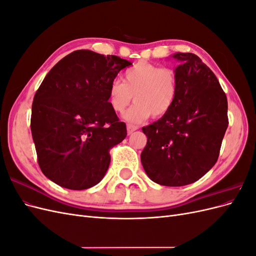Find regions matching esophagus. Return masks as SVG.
Masks as SVG:
<instances>
[{"instance_id":"34e87169","label":"esophagus","mask_w":256,"mask_h":256,"mask_svg":"<svg viewBox=\"0 0 256 256\" xmlns=\"http://www.w3.org/2000/svg\"><path fill=\"white\" fill-rule=\"evenodd\" d=\"M138 130V127L134 126V125H131V124H129V125H127V132L128 134H131L134 132V131Z\"/></svg>"}]
</instances>
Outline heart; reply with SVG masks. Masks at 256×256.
<instances>
[{
    "instance_id": "b5f03b06",
    "label": "heart",
    "mask_w": 256,
    "mask_h": 256,
    "mask_svg": "<svg viewBox=\"0 0 256 256\" xmlns=\"http://www.w3.org/2000/svg\"><path fill=\"white\" fill-rule=\"evenodd\" d=\"M178 92L176 72L171 68L160 67L140 60L129 67L122 74V82L114 80L108 90V102L115 113H122L126 120L140 122L152 115L160 118L172 109Z\"/></svg>"
}]
</instances>
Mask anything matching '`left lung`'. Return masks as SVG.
Returning <instances> with one entry per match:
<instances>
[{
  "label": "left lung",
  "instance_id": "obj_1",
  "mask_svg": "<svg viewBox=\"0 0 256 256\" xmlns=\"http://www.w3.org/2000/svg\"><path fill=\"white\" fill-rule=\"evenodd\" d=\"M178 92L172 109L143 127L141 162L150 180L168 187L198 180L219 157L228 126V99L214 74L193 53L173 54Z\"/></svg>",
  "mask_w": 256,
  "mask_h": 256
}]
</instances>
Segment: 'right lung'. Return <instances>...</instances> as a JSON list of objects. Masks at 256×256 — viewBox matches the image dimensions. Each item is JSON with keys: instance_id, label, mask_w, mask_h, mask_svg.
I'll use <instances>...</instances> for the list:
<instances>
[{"instance_id": "obj_1", "label": "right lung", "mask_w": 256, "mask_h": 256, "mask_svg": "<svg viewBox=\"0 0 256 256\" xmlns=\"http://www.w3.org/2000/svg\"><path fill=\"white\" fill-rule=\"evenodd\" d=\"M127 60L90 50L62 58L44 76L32 104L30 131L42 172L56 184L84 190L102 180L110 150L127 136L108 102Z\"/></svg>"}]
</instances>
